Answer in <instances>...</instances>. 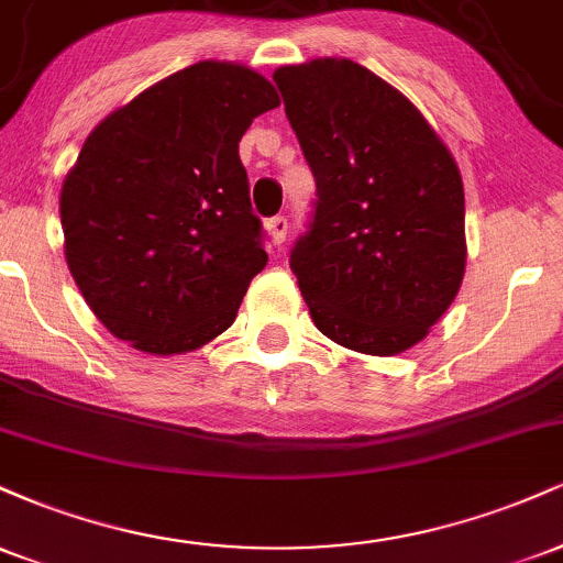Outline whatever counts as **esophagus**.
<instances>
[{
	"label": "esophagus",
	"mask_w": 563,
	"mask_h": 563,
	"mask_svg": "<svg viewBox=\"0 0 563 563\" xmlns=\"http://www.w3.org/2000/svg\"><path fill=\"white\" fill-rule=\"evenodd\" d=\"M267 232H269V238H273L275 245H283V243H286V235H288V219L286 217H273L267 222Z\"/></svg>",
	"instance_id": "obj_1"
}]
</instances>
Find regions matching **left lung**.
<instances>
[{
  "label": "left lung",
  "instance_id": "8db88e82",
  "mask_svg": "<svg viewBox=\"0 0 563 563\" xmlns=\"http://www.w3.org/2000/svg\"><path fill=\"white\" fill-rule=\"evenodd\" d=\"M318 183L290 269L320 333L391 357L426 339L466 273L455 158L391 84L346 57L273 74Z\"/></svg>",
  "mask_w": 563,
  "mask_h": 563
}]
</instances>
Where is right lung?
Wrapping results in <instances>:
<instances>
[{
	"instance_id": "right-lung-1",
	"label": "right lung",
	"mask_w": 563,
	"mask_h": 563,
	"mask_svg": "<svg viewBox=\"0 0 563 563\" xmlns=\"http://www.w3.org/2000/svg\"><path fill=\"white\" fill-rule=\"evenodd\" d=\"M277 106L262 74L203 60L84 140L60 190L66 262L115 339L183 354L232 325L267 264L238 142Z\"/></svg>"
}]
</instances>
